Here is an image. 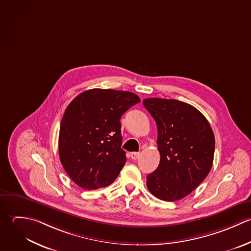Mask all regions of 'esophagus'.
Returning <instances> with one entry per match:
<instances>
[{
    "label": "esophagus",
    "mask_w": 251,
    "mask_h": 251,
    "mask_svg": "<svg viewBox=\"0 0 251 251\" xmlns=\"http://www.w3.org/2000/svg\"><path fill=\"white\" fill-rule=\"evenodd\" d=\"M131 158L132 159H134V160H136V159H138L139 157H140V152H131Z\"/></svg>",
    "instance_id": "esophagus-1"
}]
</instances>
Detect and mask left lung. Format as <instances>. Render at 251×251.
Returning a JSON list of instances; mask_svg holds the SVG:
<instances>
[{
	"mask_svg": "<svg viewBox=\"0 0 251 251\" xmlns=\"http://www.w3.org/2000/svg\"><path fill=\"white\" fill-rule=\"evenodd\" d=\"M157 126L160 162L147 176V187L157 199L175 201L190 195L208 175L215 138L204 115L195 106L158 98L143 101Z\"/></svg>",
	"mask_w": 251,
	"mask_h": 251,
	"instance_id": "left-lung-1",
	"label": "left lung"
}]
</instances>
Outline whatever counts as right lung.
I'll return each mask as SVG.
<instances>
[{
    "mask_svg": "<svg viewBox=\"0 0 251 251\" xmlns=\"http://www.w3.org/2000/svg\"><path fill=\"white\" fill-rule=\"evenodd\" d=\"M140 101L131 92L92 89L68 104L59 128L58 153L76 185L96 190L114 182L126 162L120 118Z\"/></svg>",
    "mask_w": 251,
    "mask_h": 251,
    "instance_id": "1",
    "label": "right lung"
}]
</instances>
